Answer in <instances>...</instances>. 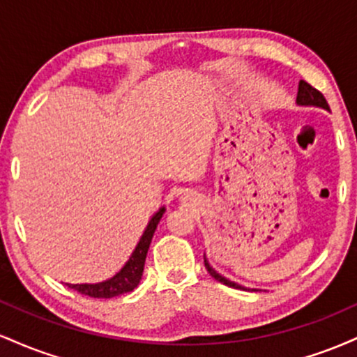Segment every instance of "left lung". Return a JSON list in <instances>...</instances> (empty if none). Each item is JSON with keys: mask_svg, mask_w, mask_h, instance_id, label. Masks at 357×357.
<instances>
[{"mask_svg": "<svg viewBox=\"0 0 357 357\" xmlns=\"http://www.w3.org/2000/svg\"><path fill=\"white\" fill-rule=\"evenodd\" d=\"M297 104H301V105H315V107H322V109L329 110V104H327L326 97H324L317 89H314L312 85L307 84L305 80H301V84H298ZM204 267H206L208 272H210V275L215 278V280L221 282V284H225V285H228V287H233V289H245V287L235 284V282H230V280H228V278L221 277L220 273H216L215 270L210 267V264H208L206 260H204Z\"/></svg>", "mask_w": 357, "mask_h": 357, "instance_id": "obj_1", "label": "left lung"}]
</instances>
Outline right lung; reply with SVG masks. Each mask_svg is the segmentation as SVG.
I'll list each match as a JSON object with an SVG mask.
<instances>
[{
    "label": "right lung",
    "mask_w": 357,
    "mask_h": 357,
    "mask_svg": "<svg viewBox=\"0 0 357 357\" xmlns=\"http://www.w3.org/2000/svg\"><path fill=\"white\" fill-rule=\"evenodd\" d=\"M162 213H165V208H161L155 215L151 218L149 225H147L146 231L142 233L141 240H139L136 250L130 255L124 268L121 272L116 273L109 280L100 282V284H67L70 289L77 290V292L82 294V296L93 297V298H112L117 296H122V294L132 292L134 289L141 282L142 272H144V261L147 250H149L151 240H153V235L155 231V227H158L159 220L162 218Z\"/></svg>",
    "instance_id": "1"
}]
</instances>
